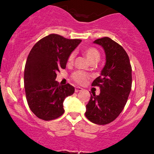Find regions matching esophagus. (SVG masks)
I'll return each instance as SVG.
<instances>
[{"mask_svg": "<svg viewBox=\"0 0 154 154\" xmlns=\"http://www.w3.org/2000/svg\"><path fill=\"white\" fill-rule=\"evenodd\" d=\"M83 89L82 88H80V87H75V92H81L82 90Z\"/></svg>", "mask_w": 154, "mask_h": 154, "instance_id": "obj_1", "label": "esophagus"}]
</instances>
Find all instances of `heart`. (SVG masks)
Wrapping results in <instances>:
<instances>
[{
  "label": "heart",
  "mask_w": 154,
  "mask_h": 154,
  "mask_svg": "<svg viewBox=\"0 0 154 154\" xmlns=\"http://www.w3.org/2000/svg\"><path fill=\"white\" fill-rule=\"evenodd\" d=\"M84 54L87 58V60L89 61L90 63L92 62H96L99 60V59L100 57V52L96 48H89L85 50L84 51ZM75 54L74 52H72L69 57L68 59V62L71 63L73 62V59H74ZM72 78L73 81L76 82L77 83L80 84V85H83L86 83L87 80L88 79V75L85 73L81 72V71H78L73 74Z\"/></svg>",
  "instance_id": "obj_1"
}]
</instances>
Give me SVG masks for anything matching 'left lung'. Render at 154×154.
I'll use <instances>...</instances> for the list:
<instances>
[{
    "instance_id": "1",
    "label": "left lung",
    "mask_w": 154,
    "mask_h": 154,
    "mask_svg": "<svg viewBox=\"0 0 154 154\" xmlns=\"http://www.w3.org/2000/svg\"><path fill=\"white\" fill-rule=\"evenodd\" d=\"M93 43L104 49L106 62L100 76L92 83L100 87V93L90 95L85 116L92 123L106 125L119 116L127 102L132 87V67L127 52L110 38Z\"/></svg>"
}]
</instances>
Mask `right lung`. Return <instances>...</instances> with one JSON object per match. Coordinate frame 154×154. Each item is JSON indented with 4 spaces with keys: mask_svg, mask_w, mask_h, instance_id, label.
<instances>
[{
    "mask_svg": "<svg viewBox=\"0 0 154 154\" xmlns=\"http://www.w3.org/2000/svg\"><path fill=\"white\" fill-rule=\"evenodd\" d=\"M81 40L50 34L35 44L24 69V88L31 111L44 121L57 119L64 112L63 102L75 88L55 81L60 69H65L69 57Z\"/></svg>",
    "mask_w": 154,
    "mask_h": 154,
    "instance_id": "obj_1",
    "label": "right lung"
}]
</instances>
